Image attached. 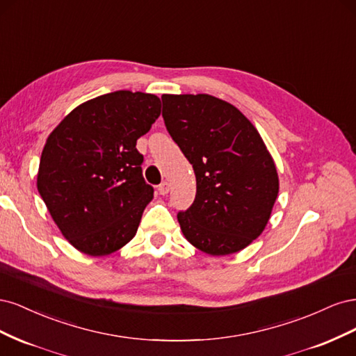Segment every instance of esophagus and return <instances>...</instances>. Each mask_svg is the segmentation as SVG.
I'll return each mask as SVG.
<instances>
[{
	"label": "esophagus",
	"instance_id": "esophagus-1",
	"mask_svg": "<svg viewBox=\"0 0 356 356\" xmlns=\"http://www.w3.org/2000/svg\"><path fill=\"white\" fill-rule=\"evenodd\" d=\"M169 188H170V186H169V182H166V181H163L161 182V184L159 186V195H161V196H165V195H168L169 193Z\"/></svg>",
	"mask_w": 356,
	"mask_h": 356
}]
</instances>
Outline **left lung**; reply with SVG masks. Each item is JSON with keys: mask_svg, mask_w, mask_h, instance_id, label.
Listing matches in <instances>:
<instances>
[{"mask_svg": "<svg viewBox=\"0 0 356 356\" xmlns=\"http://www.w3.org/2000/svg\"><path fill=\"white\" fill-rule=\"evenodd\" d=\"M161 115L193 165L196 197L178 212L186 239L209 255L239 252L260 236L279 191L275 161L254 124L211 95H163Z\"/></svg>", "mask_w": 356, "mask_h": 356, "instance_id": "1", "label": "left lung"}]
</instances>
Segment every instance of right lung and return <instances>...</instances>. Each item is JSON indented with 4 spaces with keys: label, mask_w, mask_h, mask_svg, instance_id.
<instances>
[{
    "label": "right lung",
    "mask_w": 356,
    "mask_h": 356,
    "mask_svg": "<svg viewBox=\"0 0 356 356\" xmlns=\"http://www.w3.org/2000/svg\"><path fill=\"white\" fill-rule=\"evenodd\" d=\"M156 95L117 90L74 108L42 148L37 188L65 239L108 255L136 234L153 187L143 177L138 138L160 115Z\"/></svg>",
    "instance_id": "1"
}]
</instances>
